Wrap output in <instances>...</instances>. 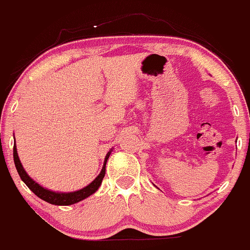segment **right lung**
I'll list each match as a JSON object with an SVG mask.
<instances>
[{
	"instance_id": "obj_1",
	"label": "right lung",
	"mask_w": 250,
	"mask_h": 250,
	"mask_svg": "<svg viewBox=\"0 0 250 250\" xmlns=\"http://www.w3.org/2000/svg\"><path fill=\"white\" fill-rule=\"evenodd\" d=\"M13 155H14V163H15V167H16V169H18L19 175H20V178L22 179V182L26 184L27 186H28L29 190H31L33 193L35 194V196H38L39 198L42 199V201L49 203V204L71 205V204H75V203L83 201V199L86 198V197L91 196L92 193H95V192L98 190V188H100L101 184H102L104 174H105L106 160H108L109 155H110V152L106 154L105 160H104V165H103L102 171H101V173L97 175V178H96L94 182H92L91 184H89L87 186H85V188H82V190L75 191V192H68V193H62V192L49 191V190H47V188H43L42 186H40L38 183H35L34 180H33L32 178L26 173V171L23 169L22 165H21L15 145H14Z\"/></svg>"
}]
</instances>
